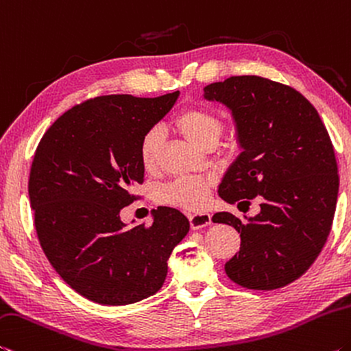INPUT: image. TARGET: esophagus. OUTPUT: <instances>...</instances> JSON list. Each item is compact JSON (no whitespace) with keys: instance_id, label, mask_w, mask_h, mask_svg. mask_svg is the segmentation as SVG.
<instances>
[{"instance_id":"esophagus-1","label":"esophagus","mask_w":351,"mask_h":351,"mask_svg":"<svg viewBox=\"0 0 351 351\" xmlns=\"http://www.w3.org/2000/svg\"><path fill=\"white\" fill-rule=\"evenodd\" d=\"M211 223V216L210 213H193L189 215V226H191L193 230H199V228H204L206 226H210Z\"/></svg>"}]
</instances>
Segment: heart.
Segmentation results:
<instances>
[{"mask_svg": "<svg viewBox=\"0 0 351 351\" xmlns=\"http://www.w3.org/2000/svg\"><path fill=\"white\" fill-rule=\"evenodd\" d=\"M177 130L200 149L215 147L226 130L222 114L205 106H186L174 119ZM165 145V132L158 125L147 129L138 143V157L146 171L155 169ZM211 183L204 177H180L160 188L158 199L163 204L186 210H199L210 197Z\"/></svg>", "mask_w": 351, "mask_h": 351, "instance_id": "heart-1", "label": "heart"}]
</instances>
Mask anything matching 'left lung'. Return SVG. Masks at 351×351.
I'll list each match as a JSON object with an SVG mask.
<instances>
[{
    "mask_svg": "<svg viewBox=\"0 0 351 351\" xmlns=\"http://www.w3.org/2000/svg\"><path fill=\"white\" fill-rule=\"evenodd\" d=\"M204 91L232 110L243 147L217 193L238 206L261 199L260 213L244 222L227 211L213 216L241 237L226 274L247 289L283 288L311 267L332 226L339 174L328 132L305 96L271 79L232 76Z\"/></svg>",
    "mask_w": 351,
    "mask_h": 351,
    "instance_id": "left-lung-1",
    "label": "left lung"
}]
</instances>
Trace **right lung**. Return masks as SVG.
I'll return each mask as SVG.
<instances>
[{
	"label": "right lung",
	"instance_id": "obj_1",
	"mask_svg": "<svg viewBox=\"0 0 351 351\" xmlns=\"http://www.w3.org/2000/svg\"><path fill=\"white\" fill-rule=\"evenodd\" d=\"M177 97H93L57 118L38 143L27 191L40 245L63 281L91 302L118 306L154 295L186 237V216L169 206L155 210L149 227L128 228L119 217L145 182L140 138Z\"/></svg>",
	"mask_w": 351,
	"mask_h": 351
}]
</instances>
